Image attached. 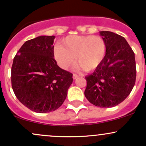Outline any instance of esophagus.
<instances>
[{"instance_id": "obj_1", "label": "esophagus", "mask_w": 146, "mask_h": 146, "mask_svg": "<svg viewBox=\"0 0 146 146\" xmlns=\"http://www.w3.org/2000/svg\"><path fill=\"white\" fill-rule=\"evenodd\" d=\"M78 75H77V74H73V78L74 79H76V78H77L78 77Z\"/></svg>"}]
</instances>
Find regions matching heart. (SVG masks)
<instances>
[{"mask_svg": "<svg viewBox=\"0 0 146 146\" xmlns=\"http://www.w3.org/2000/svg\"><path fill=\"white\" fill-rule=\"evenodd\" d=\"M62 45L54 48V58L60 68L67 70L76 61L86 72L93 71L101 65L106 54V43L99 36H67Z\"/></svg>", "mask_w": 146, "mask_h": 146, "instance_id": "obj_1", "label": "heart"}]
</instances>
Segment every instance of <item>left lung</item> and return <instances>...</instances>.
<instances>
[{
	"label": "left lung",
	"instance_id": "obj_1",
	"mask_svg": "<svg viewBox=\"0 0 146 146\" xmlns=\"http://www.w3.org/2000/svg\"><path fill=\"white\" fill-rule=\"evenodd\" d=\"M106 43V54L101 65L86 76L85 96L94 106L112 108L130 94L136 81L135 53L121 36L100 32Z\"/></svg>",
	"mask_w": 146,
	"mask_h": 146
}]
</instances>
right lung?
Wrapping results in <instances>:
<instances>
[{
  "mask_svg": "<svg viewBox=\"0 0 146 146\" xmlns=\"http://www.w3.org/2000/svg\"><path fill=\"white\" fill-rule=\"evenodd\" d=\"M54 36L27 40L19 49L11 66V86L22 104L34 112L54 111L63 104L72 74L56 64Z\"/></svg>",
  "mask_w": 146,
  "mask_h": 146,
  "instance_id": "1",
  "label": "right lung"
}]
</instances>
